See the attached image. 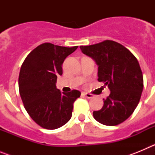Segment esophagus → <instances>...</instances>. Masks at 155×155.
Wrapping results in <instances>:
<instances>
[{
    "label": "esophagus",
    "instance_id": "34e87169",
    "mask_svg": "<svg viewBox=\"0 0 155 155\" xmlns=\"http://www.w3.org/2000/svg\"><path fill=\"white\" fill-rule=\"evenodd\" d=\"M84 96H85L87 98H92L93 97H94V95L90 94V93H84Z\"/></svg>",
    "mask_w": 155,
    "mask_h": 155
}]
</instances>
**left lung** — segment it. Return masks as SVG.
Returning <instances> with one entry per match:
<instances>
[{"label":"left lung","instance_id":"obj_1","mask_svg":"<svg viewBox=\"0 0 155 155\" xmlns=\"http://www.w3.org/2000/svg\"><path fill=\"white\" fill-rule=\"evenodd\" d=\"M81 52L92 58L98 68V81L108 85L110 94L102 108L93 112L94 118L105 126L125 121L137 106L143 88L142 71L137 58L118 42L105 40L81 46Z\"/></svg>","mask_w":155,"mask_h":155}]
</instances>
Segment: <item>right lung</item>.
I'll list each match as a JSON object with an SVG mask.
<instances>
[{
  "label": "right lung",
  "instance_id": "obj_1",
  "mask_svg": "<svg viewBox=\"0 0 155 155\" xmlns=\"http://www.w3.org/2000/svg\"><path fill=\"white\" fill-rule=\"evenodd\" d=\"M78 46L65 47L45 42L27 56L18 78L19 93L27 113L38 125L47 130L61 127L71 120L78 90L61 93L57 88L62 64Z\"/></svg>",
  "mask_w": 155,
  "mask_h": 155
}]
</instances>
